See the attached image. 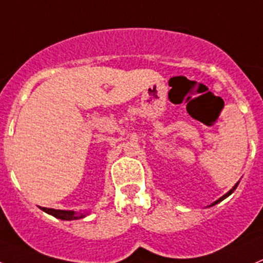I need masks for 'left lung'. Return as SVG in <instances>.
<instances>
[{
	"label": "left lung",
	"mask_w": 263,
	"mask_h": 263,
	"mask_svg": "<svg viewBox=\"0 0 263 263\" xmlns=\"http://www.w3.org/2000/svg\"><path fill=\"white\" fill-rule=\"evenodd\" d=\"M237 184H239V182H237V183H236V184H235V186H234V187H232V189H231V190H230V191H229V192H227V194H224V195H223V196H222V197H219V199H218V200H216V201H214V202H212V204H211V205H209V206H213V205L218 204V202H221V201H222V200H224V199H226V197H229V196H230V195H231V194H232V192H234V191H235V190H236Z\"/></svg>",
	"instance_id": "left-lung-1"
}]
</instances>
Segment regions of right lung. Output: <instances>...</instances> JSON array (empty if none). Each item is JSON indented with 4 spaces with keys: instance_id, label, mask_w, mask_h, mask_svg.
I'll return each instance as SVG.
<instances>
[{
    "instance_id": "obj_1",
    "label": "right lung",
    "mask_w": 263,
    "mask_h": 263,
    "mask_svg": "<svg viewBox=\"0 0 263 263\" xmlns=\"http://www.w3.org/2000/svg\"><path fill=\"white\" fill-rule=\"evenodd\" d=\"M42 211L46 212L47 214H51L52 217L63 221H72V219H80L86 217L89 213H81V212H74V211H61V209H51V208H42Z\"/></svg>"
}]
</instances>
